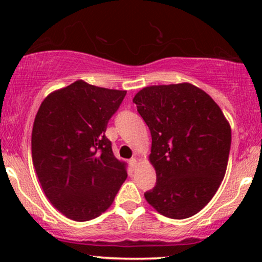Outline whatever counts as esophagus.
Here are the masks:
<instances>
[{
  "label": "esophagus",
  "instance_id": "34e87169",
  "mask_svg": "<svg viewBox=\"0 0 262 262\" xmlns=\"http://www.w3.org/2000/svg\"><path fill=\"white\" fill-rule=\"evenodd\" d=\"M137 162H138V159L137 158H132L130 160H129V164H130V166L133 167V169H134L135 166H137Z\"/></svg>",
  "mask_w": 262,
  "mask_h": 262
}]
</instances>
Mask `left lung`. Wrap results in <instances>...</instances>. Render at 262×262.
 Listing matches in <instances>:
<instances>
[{"label": "left lung", "instance_id": "1", "mask_svg": "<svg viewBox=\"0 0 262 262\" xmlns=\"http://www.w3.org/2000/svg\"><path fill=\"white\" fill-rule=\"evenodd\" d=\"M133 102L152 139L150 162L156 185L144 196L165 217H192L224 179L229 123L209 95L187 82L145 87Z\"/></svg>", "mask_w": 262, "mask_h": 262}]
</instances>
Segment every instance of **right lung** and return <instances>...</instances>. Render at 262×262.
Here are the masks:
<instances>
[{
	"label": "right lung",
	"instance_id": "right-lung-1",
	"mask_svg": "<svg viewBox=\"0 0 262 262\" xmlns=\"http://www.w3.org/2000/svg\"><path fill=\"white\" fill-rule=\"evenodd\" d=\"M127 91L75 81L50 93L32 132V159L45 196L68 218L95 219L112 204L127 179L106 137Z\"/></svg>",
	"mask_w": 262,
	"mask_h": 262
}]
</instances>
